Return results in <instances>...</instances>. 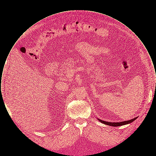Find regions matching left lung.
I'll use <instances>...</instances> for the list:
<instances>
[{
    "mask_svg": "<svg viewBox=\"0 0 156 156\" xmlns=\"http://www.w3.org/2000/svg\"><path fill=\"white\" fill-rule=\"evenodd\" d=\"M136 119H137V118H135L131 119V120H126V121L121 122H106V121L102 120L101 119H98L99 120V122H101V123H104L105 125H108V126L116 127V126H123V125H127V124H129V123L133 122L134 120H135Z\"/></svg>",
    "mask_w": 156,
    "mask_h": 156,
    "instance_id": "8db88e82",
    "label": "left lung"
}]
</instances>
